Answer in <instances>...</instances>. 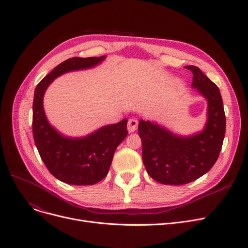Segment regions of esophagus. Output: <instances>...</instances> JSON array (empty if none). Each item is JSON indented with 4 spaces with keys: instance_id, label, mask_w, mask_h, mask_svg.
I'll use <instances>...</instances> for the list:
<instances>
[{
    "instance_id": "esophagus-1",
    "label": "esophagus",
    "mask_w": 248,
    "mask_h": 248,
    "mask_svg": "<svg viewBox=\"0 0 248 248\" xmlns=\"http://www.w3.org/2000/svg\"><path fill=\"white\" fill-rule=\"evenodd\" d=\"M138 124H139V122H138V120L136 119V117H132V119H129L128 122H127V129H128V132L129 133H133V132L137 131Z\"/></svg>"
}]
</instances>
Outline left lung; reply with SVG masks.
I'll return each mask as SVG.
<instances>
[{"mask_svg": "<svg viewBox=\"0 0 248 248\" xmlns=\"http://www.w3.org/2000/svg\"><path fill=\"white\" fill-rule=\"evenodd\" d=\"M192 86L208 100V121L204 131L182 138L151 122L140 121L142 161L148 174L161 184L183 185L206 174L216 163L223 145L226 119L218 86L197 66Z\"/></svg>", "mask_w": 248, "mask_h": 248, "instance_id": "1", "label": "left lung"}]
</instances>
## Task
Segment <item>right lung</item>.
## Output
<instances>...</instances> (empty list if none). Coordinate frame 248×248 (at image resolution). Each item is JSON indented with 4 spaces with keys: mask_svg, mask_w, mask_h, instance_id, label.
Instances as JSON below:
<instances>
[{
    "mask_svg": "<svg viewBox=\"0 0 248 248\" xmlns=\"http://www.w3.org/2000/svg\"><path fill=\"white\" fill-rule=\"evenodd\" d=\"M103 59V56L69 58L57 65L35 89L32 122L35 145L48 171L70 185H93L107 177L117 146L127 136V120L103 126L82 139L65 138L49 124L43 109V95L57 76L93 67Z\"/></svg>",
    "mask_w": 248,
    "mask_h": 248,
    "instance_id": "add662e5",
    "label": "right lung"
}]
</instances>
